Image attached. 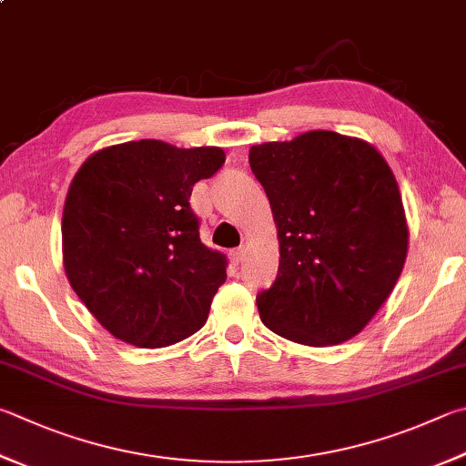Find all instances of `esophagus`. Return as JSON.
Here are the masks:
<instances>
[{
	"mask_svg": "<svg viewBox=\"0 0 466 466\" xmlns=\"http://www.w3.org/2000/svg\"><path fill=\"white\" fill-rule=\"evenodd\" d=\"M244 252H247L244 248H234V250L230 252V260L234 262V265H240L242 258H244Z\"/></svg>",
	"mask_w": 466,
	"mask_h": 466,
	"instance_id": "34e87169",
	"label": "esophagus"
}]
</instances>
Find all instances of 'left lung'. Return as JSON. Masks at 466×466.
Listing matches in <instances>:
<instances>
[{"instance_id": "left-lung-1", "label": "left lung", "mask_w": 466, "mask_h": 466, "mask_svg": "<svg viewBox=\"0 0 466 466\" xmlns=\"http://www.w3.org/2000/svg\"><path fill=\"white\" fill-rule=\"evenodd\" d=\"M279 236L262 324L287 340H350L393 291L408 257L400 187L375 147L328 130L250 148Z\"/></svg>"}]
</instances>
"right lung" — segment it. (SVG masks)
Instances as JSON below:
<instances>
[{
  "mask_svg": "<svg viewBox=\"0 0 466 466\" xmlns=\"http://www.w3.org/2000/svg\"><path fill=\"white\" fill-rule=\"evenodd\" d=\"M218 147L134 140L81 165L63 209L73 291L117 340L163 349L206 324L226 257L199 238L193 185L224 165Z\"/></svg>",
  "mask_w": 466,
  "mask_h": 466,
  "instance_id": "right-lung-1",
  "label": "right lung"
}]
</instances>
